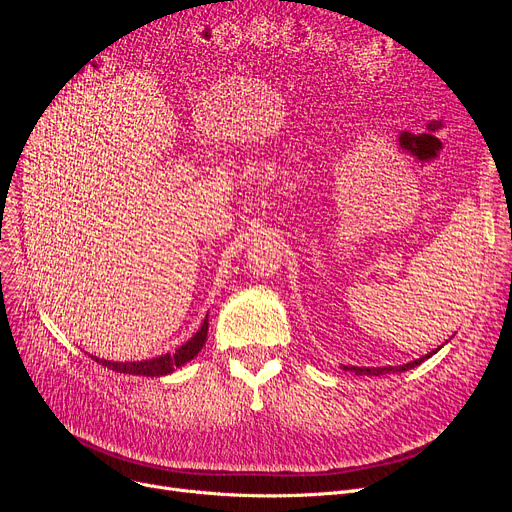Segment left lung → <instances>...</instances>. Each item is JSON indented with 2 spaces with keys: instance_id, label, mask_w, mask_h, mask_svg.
Returning <instances> with one entry per match:
<instances>
[{
  "instance_id": "obj_1",
  "label": "left lung",
  "mask_w": 512,
  "mask_h": 512,
  "mask_svg": "<svg viewBox=\"0 0 512 512\" xmlns=\"http://www.w3.org/2000/svg\"><path fill=\"white\" fill-rule=\"evenodd\" d=\"M436 351H438V348H436ZM436 351L427 353V355L421 357V359H415V361L405 363V365H396V367H392V365H388V367H355V365H353V367H346V365H342V369H351V371H355L357 375H384V373H396V371H409V369L421 365L425 359L432 357Z\"/></svg>"
}]
</instances>
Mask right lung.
I'll return each instance as SVG.
<instances>
[{
  "label": "right lung",
  "mask_w": 512,
  "mask_h": 512,
  "mask_svg": "<svg viewBox=\"0 0 512 512\" xmlns=\"http://www.w3.org/2000/svg\"><path fill=\"white\" fill-rule=\"evenodd\" d=\"M207 328H209V321H207V315H205L203 324H201V330L191 340L184 342L182 346H178L174 353H166V355L155 357V359L118 363V361H105V359H97L95 357V361L99 365L107 367V369L118 371V373H128V375H151V378H155V375H168L174 369L182 367L184 363H188V361L195 359L199 355V351H201L205 340H207Z\"/></svg>",
  "instance_id": "obj_1"
}]
</instances>
